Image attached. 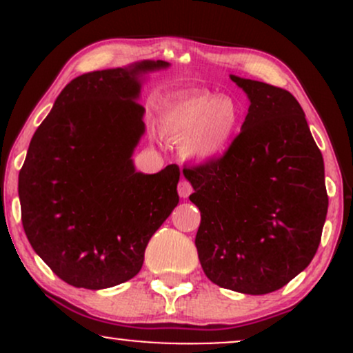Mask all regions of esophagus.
Returning a JSON list of instances; mask_svg holds the SVG:
<instances>
[{
    "instance_id": "34e87169",
    "label": "esophagus",
    "mask_w": 353,
    "mask_h": 353,
    "mask_svg": "<svg viewBox=\"0 0 353 353\" xmlns=\"http://www.w3.org/2000/svg\"><path fill=\"white\" fill-rule=\"evenodd\" d=\"M177 192H179V196L182 197V199L189 197L190 192H192V185H190V182L182 177L179 185H177Z\"/></svg>"
}]
</instances>
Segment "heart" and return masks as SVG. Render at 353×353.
<instances>
[{"mask_svg": "<svg viewBox=\"0 0 353 353\" xmlns=\"http://www.w3.org/2000/svg\"><path fill=\"white\" fill-rule=\"evenodd\" d=\"M242 124V109L228 94H190L164 116V136L182 143V152L197 164L224 156L232 145Z\"/></svg>", "mask_w": 353, "mask_h": 353, "instance_id": "b5f03b06", "label": "heart"}]
</instances>
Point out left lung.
I'll list each match as a JSON object with an SVG mask.
<instances>
[{
  "mask_svg": "<svg viewBox=\"0 0 353 353\" xmlns=\"http://www.w3.org/2000/svg\"><path fill=\"white\" fill-rule=\"evenodd\" d=\"M230 79L250 101L241 132L224 156L184 176L201 210L204 274L224 289L262 295L289 283L317 252L329 208L323 159L289 91Z\"/></svg>",
  "mask_w": 353,
  "mask_h": 353,
  "instance_id": "left-lung-1",
  "label": "left lung"
}]
</instances>
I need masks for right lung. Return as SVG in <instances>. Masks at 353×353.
<instances>
[{
  "label": "right lung",
  "mask_w": 353,
  "mask_h": 353,
  "mask_svg": "<svg viewBox=\"0 0 353 353\" xmlns=\"http://www.w3.org/2000/svg\"><path fill=\"white\" fill-rule=\"evenodd\" d=\"M168 66L141 61L78 76L31 139L18 181L23 228L70 285L99 290L134 277L179 202L177 165L143 174L131 159L144 134L139 78Z\"/></svg>",
  "instance_id": "1"
}]
</instances>
